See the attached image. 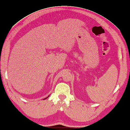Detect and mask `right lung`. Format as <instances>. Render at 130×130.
Masks as SVG:
<instances>
[{"label":"right lung","instance_id":"obj_1","mask_svg":"<svg viewBox=\"0 0 130 130\" xmlns=\"http://www.w3.org/2000/svg\"><path fill=\"white\" fill-rule=\"evenodd\" d=\"M48 96H47V97L46 98H45V99H46V98H48Z\"/></svg>","mask_w":130,"mask_h":130}]
</instances>
